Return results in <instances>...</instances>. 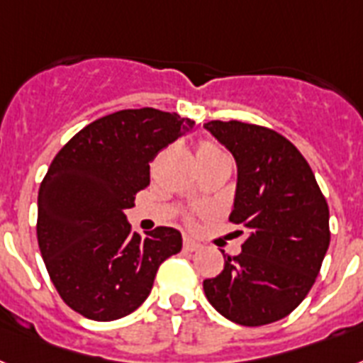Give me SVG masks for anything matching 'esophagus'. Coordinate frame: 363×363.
<instances>
[{"instance_id": "obj_1", "label": "esophagus", "mask_w": 363, "mask_h": 363, "mask_svg": "<svg viewBox=\"0 0 363 363\" xmlns=\"http://www.w3.org/2000/svg\"><path fill=\"white\" fill-rule=\"evenodd\" d=\"M199 248H200V242L193 241L191 238L184 239V250H185V252H196Z\"/></svg>"}]
</instances>
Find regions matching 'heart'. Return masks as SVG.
<instances>
[{
  "instance_id": "1",
  "label": "heart",
  "mask_w": 363,
  "mask_h": 363,
  "mask_svg": "<svg viewBox=\"0 0 363 363\" xmlns=\"http://www.w3.org/2000/svg\"><path fill=\"white\" fill-rule=\"evenodd\" d=\"M224 154V150L218 148L217 145L209 143V140H202L199 145V155H220Z\"/></svg>"
}]
</instances>
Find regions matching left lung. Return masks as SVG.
Instances as JSON below:
<instances>
[{"label": "left lung", "mask_w": 363, "mask_h": 363, "mask_svg": "<svg viewBox=\"0 0 363 363\" xmlns=\"http://www.w3.org/2000/svg\"><path fill=\"white\" fill-rule=\"evenodd\" d=\"M238 163L230 223L247 232L241 254L203 280L211 306L230 321L262 326L289 315L321 271L330 245L328 203L304 155L278 131L239 121L203 124Z\"/></svg>", "instance_id": "1"}]
</instances>
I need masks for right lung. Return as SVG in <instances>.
<instances>
[{
    "instance_id": "obj_1",
    "label": "right lung",
    "mask_w": 363,
    "mask_h": 363,
    "mask_svg": "<svg viewBox=\"0 0 363 363\" xmlns=\"http://www.w3.org/2000/svg\"><path fill=\"white\" fill-rule=\"evenodd\" d=\"M194 122L152 107L116 111L77 131L38 189L37 239L57 293L92 321L130 315L155 272L182 250V233L157 226L145 238L124 211L150 185V163Z\"/></svg>"
}]
</instances>
